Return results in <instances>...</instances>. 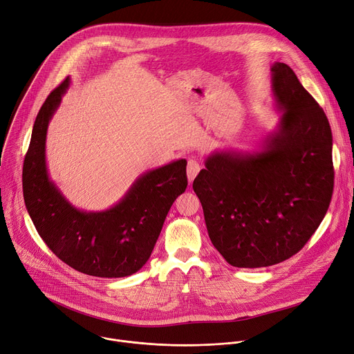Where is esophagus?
Instances as JSON below:
<instances>
[{"label":"esophagus","mask_w":354,"mask_h":354,"mask_svg":"<svg viewBox=\"0 0 354 354\" xmlns=\"http://www.w3.org/2000/svg\"><path fill=\"white\" fill-rule=\"evenodd\" d=\"M187 179L189 182H193V179L197 176V174L200 172V164L196 160H189L187 161Z\"/></svg>","instance_id":"34e87169"}]
</instances>
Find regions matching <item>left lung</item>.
Listing matches in <instances>:
<instances>
[{
    "instance_id": "8db88e82",
    "label": "left lung",
    "mask_w": 354,
    "mask_h": 354,
    "mask_svg": "<svg viewBox=\"0 0 354 354\" xmlns=\"http://www.w3.org/2000/svg\"><path fill=\"white\" fill-rule=\"evenodd\" d=\"M272 71L279 122L257 151L218 149L193 180L209 236L235 268L280 263L307 243L333 192L332 131L317 100L284 63Z\"/></svg>"
}]
</instances>
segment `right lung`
<instances>
[{"mask_svg": "<svg viewBox=\"0 0 354 354\" xmlns=\"http://www.w3.org/2000/svg\"><path fill=\"white\" fill-rule=\"evenodd\" d=\"M70 82L67 77L50 93L36 116L22 171L25 205L41 239L64 263L89 276L126 277L149 259L171 206L186 190L187 162L180 158L144 172L106 210L73 206L46 162L47 127Z\"/></svg>", "mask_w": 354, "mask_h": 354, "instance_id": "add662e5", "label": "right lung"}]
</instances>
